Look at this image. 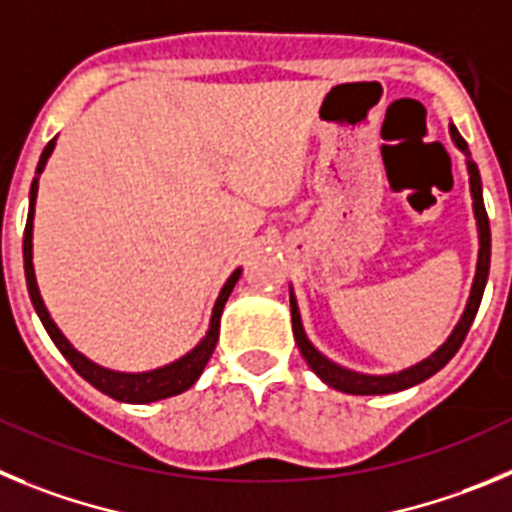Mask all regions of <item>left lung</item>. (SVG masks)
<instances>
[{"label":"left lung","mask_w":512,"mask_h":512,"mask_svg":"<svg viewBox=\"0 0 512 512\" xmlns=\"http://www.w3.org/2000/svg\"><path fill=\"white\" fill-rule=\"evenodd\" d=\"M449 135L451 142L459 147L467 158V173H469V193H472V211L474 219H477V239H480V252H477V270H474L472 288H469L467 306H464L462 316H459L457 326L451 329V334L446 336V342L436 349L434 354H428L426 359L416 362V365L405 367L400 372H390V375H365V372L349 370V367L336 365L334 359H329L326 354H321L319 349L313 347V342L306 336V329H303L301 311H298L296 293H293V285H290V319H293V336H296V344L301 349L303 359L308 362L316 375L334 390H342V393L349 395H388V393H400L405 388H413L418 382L428 380L431 375L441 370V367L449 362L457 349L462 347L464 336H467L469 326H472L474 316H477V308H480L482 293H485L487 275H490V222H487V211L485 201H482V178L480 170H477V163L469 155V147L464 142V137L459 135L457 127L449 124Z\"/></svg>","instance_id":"obj_1"}]
</instances>
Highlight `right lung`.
<instances>
[{"label":"right lung","mask_w":512,"mask_h":512,"mask_svg":"<svg viewBox=\"0 0 512 512\" xmlns=\"http://www.w3.org/2000/svg\"><path fill=\"white\" fill-rule=\"evenodd\" d=\"M53 150H55V140H50L48 145H45L43 155H40L38 170H35V178H32V186H30V209H27L25 239H22L27 290H30V301L32 306H35V311H38L45 331H48V336L53 339L55 347L61 349V354L71 362V367L78 372V375L84 377L86 382H91V385H94L96 390H101L104 395L119 400V403L142 405V403H155V400L170 398V395H181L183 390H188L193 382L199 380L206 362H209L211 352H214L216 342H219V321H222V311L224 306H227L229 296H232V290L234 285H237L239 275H242V267H237V270L227 278V283L222 285L219 296H216L214 308H211L209 329H206V334L201 336V342L193 349H188L183 357L173 359V362H168V365L163 367H155V370H145V372L109 370V367L89 359L86 354H81L71 342H68L66 334L58 329V324L53 321L50 311L45 308V301L43 296H40V288H38V278H35V265H32V222H35L38 183H40V173H43L45 165H48V158L53 155Z\"/></svg>","instance_id":"obj_1"}]
</instances>
